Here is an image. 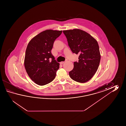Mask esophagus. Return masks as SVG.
Here are the masks:
<instances>
[{"label":"esophagus","mask_w":126,"mask_h":126,"mask_svg":"<svg viewBox=\"0 0 126 126\" xmlns=\"http://www.w3.org/2000/svg\"><path fill=\"white\" fill-rule=\"evenodd\" d=\"M64 63V62H60V64H63V63Z\"/></svg>","instance_id":"esophagus-1"}]
</instances>
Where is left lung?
Here are the masks:
<instances>
[{
	"instance_id": "8db88e82",
	"label": "left lung",
	"mask_w": 126,
	"mask_h": 126,
	"mask_svg": "<svg viewBox=\"0 0 126 126\" xmlns=\"http://www.w3.org/2000/svg\"><path fill=\"white\" fill-rule=\"evenodd\" d=\"M73 53L79 55L78 61L74 62L73 69L69 72L73 80L85 83L93 77L99 66L100 54L97 40L81 30L63 31Z\"/></svg>"
}]
</instances>
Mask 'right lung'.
<instances>
[{"mask_svg":"<svg viewBox=\"0 0 126 126\" xmlns=\"http://www.w3.org/2000/svg\"><path fill=\"white\" fill-rule=\"evenodd\" d=\"M62 33V31L47 30L33 38L27 45L24 66L30 78L38 85L50 83L56 77L59 63L51 51L54 41Z\"/></svg>","mask_w":126,"mask_h":126,"instance_id":"1","label":"right lung"}]
</instances>
